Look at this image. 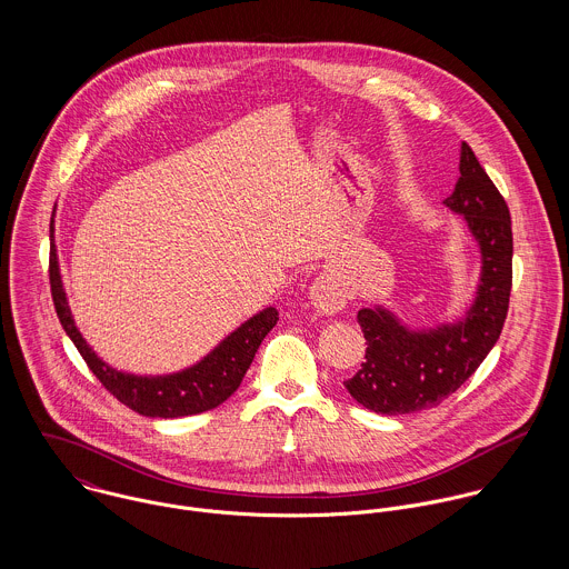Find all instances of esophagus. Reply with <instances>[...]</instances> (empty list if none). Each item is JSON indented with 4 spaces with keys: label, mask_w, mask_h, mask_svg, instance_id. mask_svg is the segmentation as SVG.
Masks as SVG:
<instances>
[{
    "label": "esophagus",
    "mask_w": 569,
    "mask_h": 569,
    "mask_svg": "<svg viewBox=\"0 0 569 569\" xmlns=\"http://www.w3.org/2000/svg\"><path fill=\"white\" fill-rule=\"evenodd\" d=\"M311 302L313 307L326 313V316H332V313H339L343 307H346V298L343 293L332 287L328 280H318L313 287H311Z\"/></svg>",
    "instance_id": "1"
}]
</instances>
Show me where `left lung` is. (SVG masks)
Segmentation results:
<instances>
[{
	"instance_id": "left-lung-1",
	"label": "left lung",
	"mask_w": 569,
	"mask_h": 569,
	"mask_svg": "<svg viewBox=\"0 0 569 569\" xmlns=\"http://www.w3.org/2000/svg\"><path fill=\"white\" fill-rule=\"evenodd\" d=\"M445 206L465 219L480 247V284L473 305L451 325L409 328L379 305L357 313L368 343L366 361L343 386L359 406L377 413L440 406L480 368L506 322L512 287L510 212L467 142L458 183Z\"/></svg>"
}]
</instances>
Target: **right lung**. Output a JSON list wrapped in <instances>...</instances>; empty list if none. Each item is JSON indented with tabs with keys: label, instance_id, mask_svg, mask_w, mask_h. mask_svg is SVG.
<instances>
[{
	"label": "right lung",
	"instance_id": "obj_1",
	"mask_svg": "<svg viewBox=\"0 0 569 569\" xmlns=\"http://www.w3.org/2000/svg\"><path fill=\"white\" fill-rule=\"evenodd\" d=\"M50 287L52 300L61 326L68 337L79 348L84 363L96 375V379L122 403V406L149 416V418H179L192 416L208 409H214L228 401L241 386L247 368L253 361V355L264 339V335L278 322V311L273 307L262 309L253 318L230 332L212 352H208L194 366L158 377H140L111 368L104 363L82 339L74 326L72 311L68 307L59 256L54 244V219L50 223Z\"/></svg>",
	"mask_w": 569,
	"mask_h": 569
}]
</instances>
